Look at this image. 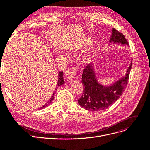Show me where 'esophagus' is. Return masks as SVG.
Returning <instances> with one entry per match:
<instances>
[{"label":"esophagus","mask_w":150,"mask_h":150,"mask_svg":"<svg viewBox=\"0 0 150 150\" xmlns=\"http://www.w3.org/2000/svg\"><path fill=\"white\" fill-rule=\"evenodd\" d=\"M77 72V69L76 67H72L70 68L66 72V76L68 80H72L76 75Z\"/></svg>","instance_id":"34e87169"}]
</instances>
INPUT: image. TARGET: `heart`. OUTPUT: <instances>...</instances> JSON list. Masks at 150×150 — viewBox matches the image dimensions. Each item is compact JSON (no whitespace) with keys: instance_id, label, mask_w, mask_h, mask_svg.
<instances>
[{"instance_id":"1","label":"heart","mask_w":150,"mask_h":150,"mask_svg":"<svg viewBox=\"0 0 150 150\" xmlns=\"http://www.w3.org/2000/svg\"><path fill=\"white\" fill-rule=\"evenodd\" d=\"M92 41V39L91 38H88V37H83L82 38V39L81 40L78 42V44H76L74 47V51L75 52L76 50L80 49H83L84 47H86L88 45H89L91 42ZM97 51V48L96 46L94 45L93 47H92L91 49L86 53L85 57L84 58V60L86 62H89L91 59H92L93 57L95 54L96 52Z\"/></svg>"}]
</instances>
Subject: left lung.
Instances as JSON below:
<instances>
[{
  "instance_id": "obj_1",
  "label": "left lung",
  "mask_w": 150,
  "mask_h": 150,
  "mask_svg": "<svg viewBox=\"0 0 150 150\" xmlns=\"http://www.w3.org/2000/svg\"><path fill=\"white\" fill-rule=\"evenodd\" d=\"M109 42L129 45L125 36L114 28ZM132 61L123 77L111 85L103 86L98 81L93 64H89L83 70L81 81L84 89L82 96L78 100V104L91 111H101L111 106L122 95L127 86Z\"/></svg>"
}]
</instances>
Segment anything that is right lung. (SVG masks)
Returning <instances> with one entry per match:
<instances>
[{
  "mask_svg": "<svg viewBox=\"0 0 150 150\" xmlns=\"http://www.w3.org/2000/svg\"><path fill=\"white\" fill-rule=\"evenodd\" d=\"M64 84V79H63V72H59V73H58V83H57L58 87H59V86H61V85ZM55 90H57V89H55ZM55 92H56V91H54V92H53V96L51 97V98L49 99V100L47 102V103L45 104L40 109H43V108L47 107V106L49 105L51 103V102L54 99V96Z\"/></svg>",
  "mask_w": 150,
  "mask_h": 150,
  "instance_id": "add662e5",
  "label": "right lung"
}]
</instances>
